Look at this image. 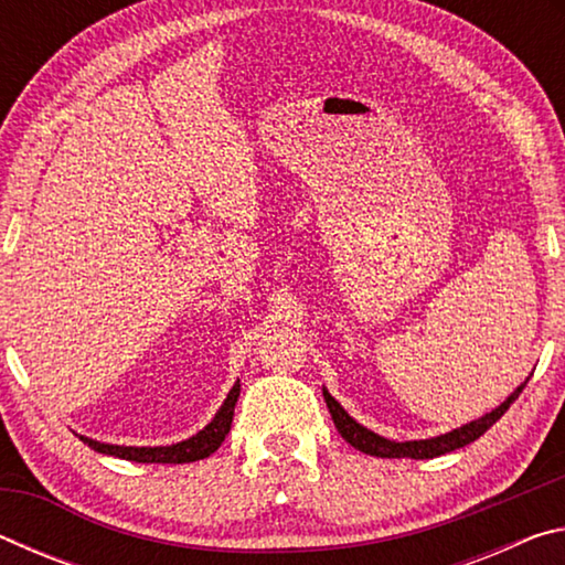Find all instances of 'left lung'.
<instances>
[{"instance_id":"1","label":"left lung","mask_w":565,"mask_h":565,"mask_svg":"<svg viewBox=\"0 0 565 565\" xmlns=\"http://www.w3.org/2000/svg\"><path fill=\"white\" fill-rule=\"evenodd\" d=\"M529 379H525L521 386H515L513 394L505 398L501 406H495L493 411L483 414L481 418L468 420V424L451 428V431H446L441 436L418 438V441H391V438L374 434L371 428L361 426L356 418H351L347 414V408H343L339 401L329 394L327 388H323V401H327L329 414L333 418V426L339 428L343 441L351 444L353 448H359L361 454H369V456H376V458H416V461H420V458H436V456L451 454V451H456V448H463L468 444H473L478 436H483L486 431H489L495 420H499L505 414V411L511 408V404L515 398H519L523 386L529 384Z\"/></svg>"}]
</instances>
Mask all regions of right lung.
I'll use <instances>...</instances> for the list:
<instances>
[{
	"label": "right lung",
	"mask_w": 565,
	"mask_h": 565,
	"mask_svg": "<svg viewBox=\"0 0 565 565\" xmlns=\"http://www.w3.org/2000/svg\"><path fill=\"white\" fill-rule=\"evenodd\" d=\"M238 381L228 391L224 404L218 406V411L214 414V418L209 420V424L202 428V431H196L194 436L184 438V441H177V444H169V446H117V444H104L97 441V438H89V436H82L84 444L89 448H94L97 454H107V456H117V458H127V461L134 463H191V461H202V458L212 456L222 441L228 434V428H232V420H234V406L238 401Z\"/></svg>",
	"instance_id": "1"
}]
</instances>
